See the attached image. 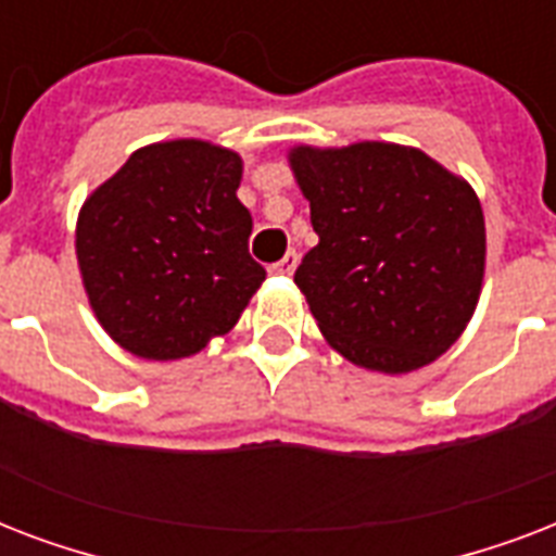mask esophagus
<instances>
[{
  "label": "esophagus",
  "instance_id": "obj_1",
  "mask_svg": "<svg viewBox=\"0 0 556 556\" xmlns=\"http://www.w3.org/2000/svg\"><path fill=\"white\" fill-rule=\"evenodd\" d=\"M296 262H300V256H296V251H288L282 260L277 262V265H270V274H282V277H291L296 268Z\"/></svg>",
  "mask_w": 556,
  "mask_h": 556
}]
</instances>
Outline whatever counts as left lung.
<instances>
[{"label": "left lung", "mask_w": 556, "mask_h": 556, "mask_svg": "<svg viewBox=\"0 0 556 556\" xmlns=\"http://www.w3.org/2000/svg\"><path fill=\"white\" fill-rule=\"evenodd\" d=\"M320 242L294 282L334 352L406 375L447 352L484 279V213L465 178L415 147H291Z\"/></svg>", "instance_id": "obj_1"}]
</instances>
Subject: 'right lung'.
<instances>
[{
	"mask_svg": "<svg viewBox=\"0 0 556 556\" xmlns=\"http://www.w3.org/2000/svg\"><path fill=\"white\" fill-rule=\"evenodd\" d=\"M239 181V152L176 138L135 150L83 201V288L117 346L181 361L239 323L265 282L248 253L253 218L236 199Z\"/></svg>",
	"mask_w": 556,
	"mask_h": 556,
	"instance_id": "1",
	"label": "right lung"
}]
</instances>
